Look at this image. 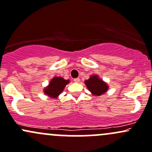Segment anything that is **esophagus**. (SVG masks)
Here are the masks:
<instances>
[{
	"label": "esophagus",
	"mask_w": 152,
	"mask_h": 152,
	"mask_svg": "<svg viewBox=\"0 0 152 152\" xmlns=\"http://www.w3.org/2000/svg\"><path fill=\"white\" fill-rule=\"evenodd\" d=\"M80 81V78H75V79H74L75 83H79Z\"/></svg>",
	"instance_id": "obj_1"
}]
</instances>
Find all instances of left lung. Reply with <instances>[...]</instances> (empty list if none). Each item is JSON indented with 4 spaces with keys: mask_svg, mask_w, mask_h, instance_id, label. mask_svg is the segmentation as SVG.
<instances>
[{
    "mask_svg": "<svg viewBox=\"0 0 152 152\" xmlns=\"http://www.w3.org/2000/svg\"><path fill=\"white\" fill-rule=\"evenodd\" d=\"M85 84L94 96H101L109 89L108 84L101 79L98 75H91L88 80H85Z\"/></svg>",
    "mask_w": 152,
    "mask_h": 152,
    "instance_id": "8db88e82",
    "label": "left lung"
}]
</instances>
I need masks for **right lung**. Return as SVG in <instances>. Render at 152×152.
Wrapping results in <instances>:
<instances>
[{
  "mask_svg": "<svg viewBox=\"0 0 152 152\" xmlns=\"http://www.w3.org/2000/svg\"><path fill=\"white\" fill-rule=\"evenodd\" d=\"M69 83V80H65L61 77H53L48 86L43 88L44 94L52 99H57Z\"/></svg>",
  "mask_w": 152,
  "mask_h": 152,
  "instance_id": "right-lung-1",
  "label": "right lung"
}]
</instances>
